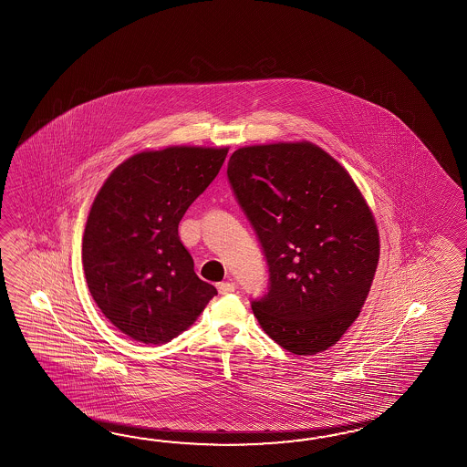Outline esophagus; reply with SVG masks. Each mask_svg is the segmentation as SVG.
<instances>
[{
	"mask_svg": "<svg viewBox=\"0 0 467 467\" xmlns=\"http://www.w3.org/2000/svg\"><path fill=\"white\" fill-rule=\"evenodd\" d=\"M234 290H236V285L233 284V282H221V284H217V292L221 296H228V294H233Z\"/></svg>",
	"mask_w": 467,
	"mask_h": 467,
	"instance_id": "obj_1",
	"label": "esophagus"
}]
</instances>
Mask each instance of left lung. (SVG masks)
<instances>
[{"mask_svg": "<svg viewBox=\"0 0 467 467\" xmlns=\"http://www.w3.org/2000/svg\"><path fill=\"white\" fill-rule=\"evenodd\" d=\"M228 181L268 266V290L251 300L253 314L290 353L329 349L359 316L379 258L363 195L308 141L236 150Z\"/></svg>", "mask_w": 467, "mask_h": 467, "instance_id": "8db88e82", "label": "left lung"}]
</instances>
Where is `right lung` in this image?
I'll return each instance as SVG.
<instances>
[{"mask_svg": "<svg viewBox=\"0 0 467 467\" xmlns=\"http://www.w3.org/2000/svg\"><path fill=\"white\" fill-rule=\"evenodd\" d=\"M226 155L201 147L143 151L96 195L82 238L84 274L98 307L131 339L171 341L217 296L193 272L179 223Z\"/></svg>", "mask_w": 467, "mask_h": 467, "instance_id": "1", "label": "right lung"}]
</instances>
